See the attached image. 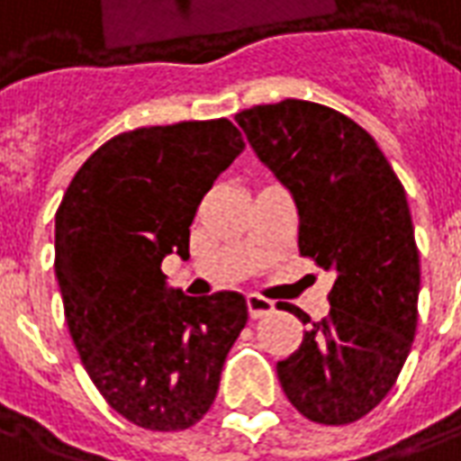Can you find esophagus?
Returning a JSON list of instances; mask_svg holds the SVG:
<instances>
[{
    "label": "esophagus",
    "mask_w": 461,
    "mask_h": 461,
    "mask_svg": "<svg viewBox=\"0 0 461 461\" xmlns=\"http://www.w3.org/2000/svg\"><path fill=\"white\" fill-rule=\"evenodd\" d=\"M247 309H249V317L252 320H262V317H267L275 309V304L269 299L259 297V294H249L247 297Z\"/></svg>",
    "instance_id": "esophagus-1"
}]
</instances>
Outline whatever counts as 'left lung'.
Instances as JSON below:
<instances>
[{
	"instance_id": "obj_1",
	"label": "left lung",
	"mask_w": 461,
	"mask_h": 461,
	"mask_svg": "<svg viewBox=\"0 0 461 461\" xmlns=\"http://www.w3.org/2000/svg\"><path fill=\"white\" fill-rule=\"evenodd\" d=\"M234 119L297 204L299 254L334 276L327 320L282 307L309 330L276 362L279 384L307 420H362L394 387L417 331L420 252L404 186L372 134L330 107L285 99Z\"/></svg>"
}]
</instances>
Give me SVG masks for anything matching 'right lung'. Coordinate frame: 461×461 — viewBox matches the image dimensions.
Returning a JSON list of instances; mask_svg holds the SVG:
<instances>
[{"instance_id": "right-lung-1", "label": "right lung", "mask_w": 461, "mask_h": 461, "mask_svg": "<svg viewBox=\"0 0 461 461\" xmlns=\"http://www.w3.org/2000/svg\"><path fill=\"white\" fill-rule=\"evenodd\" d=\"M244 149L230 119L124 131L74 175L54 217V272L95 387L152 432L197 424L247 324L240 292L186 297L162 259H189V227Z\"/></svg>"}]
</instances>
